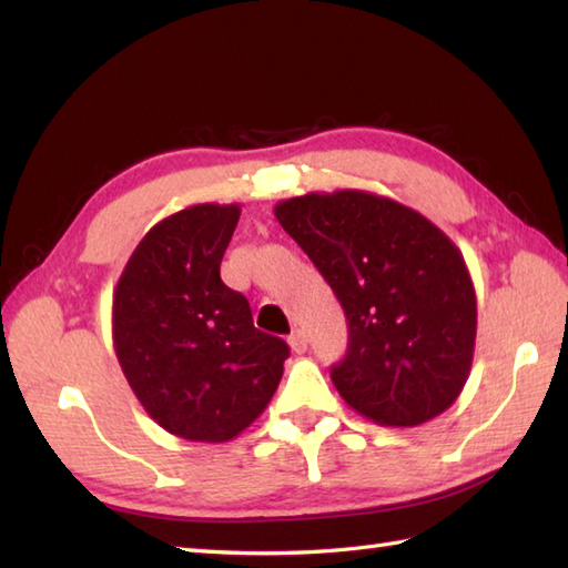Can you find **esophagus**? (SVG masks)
Masks as SVG:
<instances>
[{"label":"esophagus","instance_id":"1","mask_svg":"<svg viewBox=\"0 0 568 568\" xmlns=\"http://www.w3.org/2000/svg\"><path fill=\"white\" fill-rule=\"evenodd\" d=\"M287 344H291V348H293L295 354H305L307 352V336H305V332L303 329H293Z\"/></svg>","mask_w":568,"mask_h":568}]
</instances>
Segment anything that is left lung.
Instances as JSON below:
<instances>
[{
    "label": "left lung",
    "mask_w": 568,
    "mask_h": 568,
    "mask_svg": "<svg viewBox=\"0 0 568 568\" xmlns=\"http://www.w3.org/2000/svg\"><path fill=\"white\" fill-rule=\"evenodd\" d=\"M273 212L346 312L348 352L332 368L344 403L383 427H417L449 409L478 327L474 281L454 241L368 190L307 192Z\"/></svg>",
    "instance_id": "left-lung-1"
}]
</instances>
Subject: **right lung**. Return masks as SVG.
Listing matches in <instances>:
<instances>
[{
  "instance_id": "right-lung-1",
  "label": "right lung",
  "mask_w": 568,
  "mask_h": 568,
  "mask_svg": "<svg viewBox=\"0 0 568 568\" xmlns=\"http://www.w3.org/2000/svg\"><path fill=\"white\" fill-rule=\"evenodd\" d=\"M241 207L202 202L139 241L112 297V342L146 415L187 442L224 444L256 419L291 348L253 327L220 263Z\"/></svg>"
}]
</instances>
